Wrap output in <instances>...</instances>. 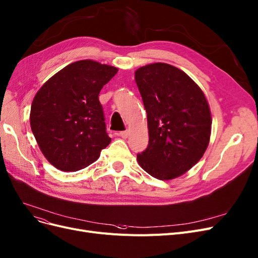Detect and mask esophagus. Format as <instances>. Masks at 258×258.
<instances>
[{"label": "esophagus", "instance_id": "obj_1", "mask_svg": "<svg viewBox=\"0 0 258 258\" xmlns=\"http://www.w3.org/2000/svg\"><path fill=\"white\" fill-rule=\"evenodd\" d=\"M118 136H119L120 138H122V139H126V138H128V136H129V131H128V130L120 131V132L118 133Z\"/></svg>", "mask_w": 258, "mask_h": 258}]
</instances>
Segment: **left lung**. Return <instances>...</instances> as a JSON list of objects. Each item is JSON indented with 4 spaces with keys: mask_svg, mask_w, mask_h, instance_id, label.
Masks as SVG:
<instances>
[{
    "mask_svg": "<svg viewBox=\"0 0 258 258\" xmlns=\"http://www.w3.org/2000/svg\"><path fill=\"white\" fill-rule=\"evenodd\" d=\"M135 75L149 133L148 146L138 154V161L155 178H176L197 164L208 146L211 115L206 97L172 65L150 64Z\"/></svg>",
    "mask_w": 258,
    "mask_h": 258,
    "instance_id": "obj_1",
    "label": "left lung"
}]
</instances>
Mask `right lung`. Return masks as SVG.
I'll return each mask as SVG.
<instances>
[{
    "label": "right lung",
    "instance_id": "obj_1",
    "mask_svg": "<svg viewBox=\"0 0 258 258\" xmlns=\"http://www.w3.org/2000/svg\"><path fill=\"white\" fill-rule=\"evenodd\" d=\"M117 68L98 61H75L37 92L31 106V128L48 161L64 172L92 164L110 144L99 101L103 85Z\"/></svg>",
    "mask_w": 258,
    "mask_h": 258
}]
</instances>
